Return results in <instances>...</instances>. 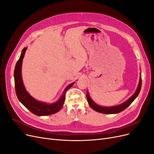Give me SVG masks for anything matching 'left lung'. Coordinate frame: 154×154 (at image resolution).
I'll use <instances>...</instances> for the list:
<instances>
[{"instance_id":"8db88e82","label":"left lung","mask_w":154,"mask_h":154,"mask_svg":"<svg viewBox=\"0 0 154 154\" xmlns=\"http://www.w3.org/2000/svg\"><path fill=\"white\" fill-rule=\"evenodd\" d=\"M141 85H142V80H141V76H140L139 85H138L136 91L135 92L134 94L131 97H130L128 100H127L125 102H124V103H123L121 105L111 106V107L101 106L98 105H97L96 103H95L94 102L92 101V100L91 98V97H90L89 94H88V92L87 91V99L88 103L93 110H94L95 111L98 112H100V113L108 114L119 113V112H122V111L124 110L125 109H127V107L134 101V100L137 97V96L139 95V92H140V91H141Z\"/></svg>"}]
</instances>
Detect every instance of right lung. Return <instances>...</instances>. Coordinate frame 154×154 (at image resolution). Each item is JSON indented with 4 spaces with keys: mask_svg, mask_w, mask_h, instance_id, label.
<instances>
[{
    "mask_svg": "<svg viewBox=\"0 0 154 154\" xmlns=\"http://www.w3.org/2000/svg\"><path fill=\"white\" fill-rule=\"evenodd\" d=\"M26 50V48H24L22 49L20 58L16 63L15 71H14L15 91L18 99L27 109L30 110L32 114L36 116H48L57 113L62 109L64 103L65 99H66V93L67 91L72 86L74 82L71 83V84L69 85L65 88L61 97L54 103L47 104L43 103V102L36 100L27 92L22 82L21 74L22 63Z\"/></svg>",
    "mask_w": 154,
    "mask_h": 154,
    "instance_id": "add662e5",
    "label": "right lung"
}]
</instances>
